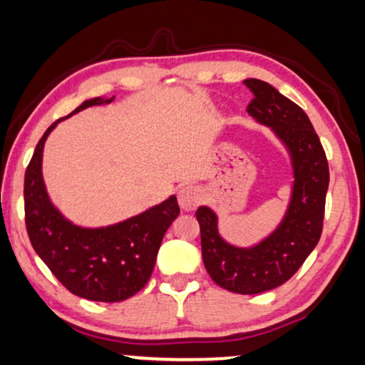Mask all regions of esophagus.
Wrapping results in <instances>:
<instances>
[{"instance_id":"1","label":"esophagus","mask_w":365,"mask_h":365,"mask_svg":"<svg viewBox=\"0 0 365 365\" xmlns=\"http://www.w3.org/2000/svg\"><path fill=\"white\" fill-rule=\"evenodd\" d=\"M202 194L201 189L196 186H184L178 192V202L182 211H192L201 205Z\"/></svg>"}]
</instances>
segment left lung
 I'll return each instance as SVG.
<instances>
[{
	"label": "left lung",
	"instance_id": "left-lung-1",
	"mask_svg": "<svg viewBox=\"0 0 365 365\" xmlns=\"http://www.w3.org/2000/svg\"><path fill=\"white\" fill-rule=\"evenodd\" d=\"M255 98L250 115L275 132L292 160L293 186L282 223L258 245L238 248L221 238L216 212L207 206L196 211L201 228V252L206 272L225 290L255 295L280 287L295 275L314 252L322 235L329 163L307 113L272 85L246 78Z\"/></svg>",
	"mask_w": 365,
	"mask_h": 365
}]
</instances>
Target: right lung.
<instances>
[{"label":"right lung","instance_id":"obj_1","mask_svg":"<svg viewBox=\"0 0 365 365\" xmlns=\"http://www.w3.org/2000/svg\"><path fill=\"white\" fill-rule=\"evenodd\" d=\"M112 101L113 97L90 98L70 115ZM63 119L46 129L26 168L23 192L28 236L38 257L73 295L110 304L127 300L153 275L165 231L179 215L178 200L171 196L140 215L102 228L73 225L50 201L41 174L46 137Z\"/></svg>","mask_w":365,"mask_h":365}]
</instances>
